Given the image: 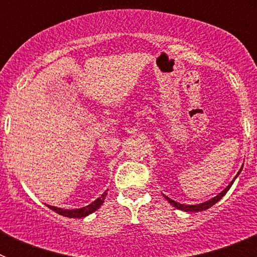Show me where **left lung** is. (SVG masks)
Masks as SVG:
<instances>
[{
	"label": "left lung",
	"instance_id": "8db88e82",
	"mask_svg": "<svg viewBox=\"0 0 257 257\" xmlns=\"http://www.w3.org/2000/svg\"><path fill=\"white\" fill-rule=\"evenodd\" d=\"M242 169H243V165H242V167H240V169H239V171L237 172V175H235V178L230 181V184H229L228 187H226L225 189L222 190V192H220L219 194H217V196L213 197V198L208 199V201H206V202H202V203H198V205H184V203H179V202H176V201H174V199L169 198V197L165 196L163 193H162V196L165 197V198L167 199V201H169L170 203H171V206H174V207H175V208H178V210L185 211V212H199V211H205V210H207V208L212 207V206L215 205L216 202H219L220 199L222 198V197L225 196L226 192H228V190L230 189L231 184L234 183L235 179L238 178V175L240 174V171H242Z\"/></svg>",
	"mask_w": 257,
	"mask_h": 257
}]
</instances>
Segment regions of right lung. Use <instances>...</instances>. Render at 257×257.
<instances>
[{
	"label": "right lung",
	"mask_w": 257,
	"mask_h": 257,
	"mask_svg": "<svg viewBox=\"0 0 257 257\" xmlns=\"http://www.w3.org/2000/svg\"><path fill=\"white\" fill-rule=\"evenodd\" d=\"M106 197V192L104 194H101L99 198L95 199L94 202H91L90 205L85 206V207H81V208H74V210H64V208H60V207H55V206H50L47 205V207L50 210L55 211L56 213L59 215H63L65 217H73V219H81V217H86L88 216L90 213L95 212L97 208H100V206L104 203V199Z\"/></svg>",
	"instance_id": "right-lung-1"
}]
</instances>
